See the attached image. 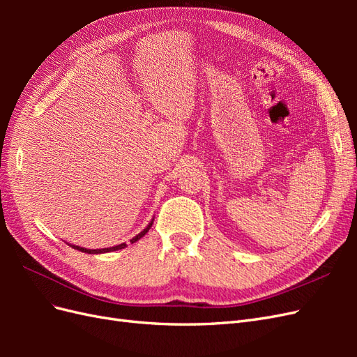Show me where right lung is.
Returning a JSON list of instances; mask_svg holds the SVG:
<instances>
[{"mask_svg":"<svg viewBox=\"0 0 357 357\" xmlns=\"http://www.w3.org/2000/svg\"><path fill=\"white\" fill-rule=\"evenodd\" d=\"M153 223V222H152ZM152 223H149V226L147 228L144 229V231H142L139 232L137 236H134V238L131 240V243H135L137 240H139L142 238V236H144L147 232H149V229L152 228ZM74 248H77V250H80V252H84V253H91V255H95V253H107V252H114V250H121V248H125L126 247V244L123 243V244H119V245H114V247H109V248H98V250H91V248H83V247H77V245H73Z\"/></svg>","mask_w":357,"mask_h":357,"instance_id":"obj_1","label":"right lung"}]
</instances>
